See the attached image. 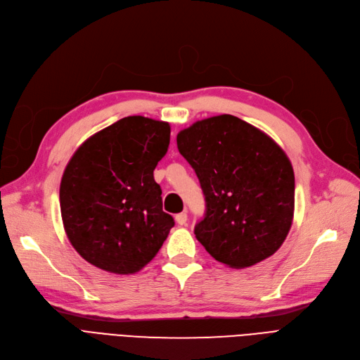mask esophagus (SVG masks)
<instances>
[{"instance_id":"1","label":"esophagus","mask_w":360,"mask_h":360,"mask_svg":"<svg viewBox=\"0 0 360 360\" xmlns=\"http://www.w3.org/2000/svg\"><path fill=\"white\" fill-rule=\"evenodd\" d=\"M176 222H177L179 226H186V222H187V214H186V212L177 214V215H176Z\"/></svg>"}]
</instances>
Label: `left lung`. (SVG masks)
I'll return each mask as SVG.
<instances>
[{
  "mask_svg": "<svg viewBox=\"0 0 360 360\" xmlns=\"http://www.w3.org/2000/svg\"><path fill=\"white\" fill-rule=\"evenodd\" d=\"M207 202L196 238L221 264L242 269L276 253L295 214V173L268 134L230 114L177 134Z\"/></svg>",
  "mask_w": 360,
  "mask_h": 360,
  "instance_id": "obj_1",
  "label": "left lung"
}]
</instances>
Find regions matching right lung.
Returning a JSON list of instances; mask_svg holds the SVG:
<instances>
[{
  "instance_id": "add662e5",
  "label": "right lung",
  "mask_w": 360,
  "mask_h": 360,
  "mask_svg": "<svg viewBox=\"0 0 360 360\" xmlns=\"http://www.w3.org/2000/svg\"><path fill=\"white\" fill-rule=\"evenodd\" d=\"M169 124L130 115L95 133L68 161L60 184L65 234L84 261L120 276L141 271L174 226L153 169Z\"/></svg>"
}]
</instances>
